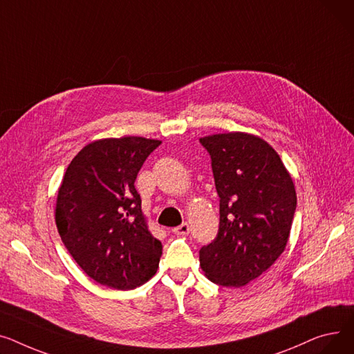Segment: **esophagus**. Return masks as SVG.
Returning <instances> with one entry per match:
<instances>
[{
  "label": "esophagus",
  "mask_w": 354,
  "mask_h": 354,
  "mask_svg": "<svg viewBox=\"0 0 354 354\" xmlns=\"http://www.w3.org/2000/svg\"><path fill=\"white\" fill-rule=\"evenodd\" d=\"M173 233L177 234V236L189 234V233H190V225L187 224V223H183V224H180L178 227H174V228H173Z\"/></svg>",
  "instance_id": "esophagus-1"
}]
</instances>
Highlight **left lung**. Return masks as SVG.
I'll list each match as a JSON object with an SVG mask.
<instances>
[{
    "mask_svg": "<svg viewBox=\"0 0 354 354\" xmlns=\"http://www.w3.org/2000/svg\"><path fill=\"white\" fill-rule=\"evenodd\" d=\"M200 142L212 157L220 197L218 233L200 248V266L213 283L241 287L284 252L297 205L295 184L260 137L227 133Z\"/></svg>",
    "mask_w": 354,
    "mask_h": 354,
    "instance_id": "left-lung-1",
    "label": "left lung"
}]
</instances>
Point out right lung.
I'll return each instance as SVG.
<instances>
[{
  "label": "right lung",
  "instance_id": "1",
  "mask_svg": "<svg viewBox=\"0 0 354 354\" xmlns=\"http://www.w3.org/2000/svg\"><path fill=\"white\" fill-rule=\"evenodd\" d=\"M160 144L144 137L97 140L62 178L58 233L77 264L102 286L133 290L157 272L162 244L149 232L134 181Z\"/></svg>",
  "mask_w": 354,
  "mask_h": 354
}]
</instances>
